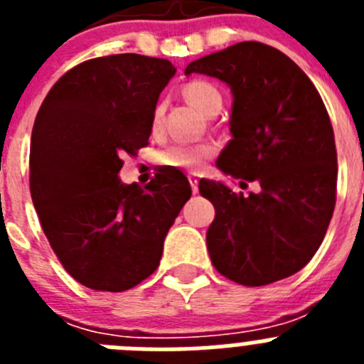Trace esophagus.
<instances>
[{"label": "esophagus", "mask_w": 364, "mask_h": 364, "mask_svg": "<svg viewBox=\"0 0 364 364\" xmlns=\"http://www.w3.org/2000/svg\"><path fill=\"white\" fill-rule=\"evenodd\" d=\"M188 178H189V186H191V191L198 193V176L193 175V173H189Z\"/></svg>", "instance_id": "1"}]
</instances>
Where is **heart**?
Instances as JSON below:
<instances>
[{
  "mask_svg": "<svg viewBox=\"0 0 364 364\" xmlns=\"http://www.w3.org/2000/svg\"><path fill=\"white\" fill-rule=\"evenodd\" d=\"M184 96L193 107L204 112L205 117H213L220 111L222 107V95L217 87L211 82L205 80H193L184 87ZM162 114L164 105H154L151 112V131L159 133L162 127ZM215 154L213 144H195V146H184V144H176L169 146L159 154V162L167 167H178V169H200L205 164V160L211 159Z\"/></svg>",
  "mask_w": 364,
  "mask_h": 364,
  "instance_id": "heart-1",
  "label": "heart"
}]
</instances>
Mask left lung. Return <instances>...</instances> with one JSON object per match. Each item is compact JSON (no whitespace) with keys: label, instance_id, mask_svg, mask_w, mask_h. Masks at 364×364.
<instances>
[{"label":"left lung","instance_id":"obj_1","mask_svg":"<svg viewBox=\"0 0 364 364\" xmlns=\"http://www.w3.org/2000/svg\"><path fill=\"white\" fill-rule=\"evenodd\" d=\"M233 95L231 140L217 167L231 178L259 182V193L198 182L215 205L205 242L230 281L264 286L290 277L319 250L336 208L337 151L319 92L281 50L242 41L189 63Z\"/></svg>","mask_w":364,"mask_h":364}]
</instances>
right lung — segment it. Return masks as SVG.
<instances>
[{
    "instance_id": "obj_1",
    "label": "right lung",
    "mask_w": 364,
    "mask_h": 364,
    "mask_svg": "<svg viewBox=\"0 0 364 364\" xmlns=\"http://www.w3.org/2000/svg\"><path fill=\"white\" fill-rule=\"evenodd\" d=\"M176 69L112 54L67 70L32 127L31 197L50 247L80 284L125 291L159 268L164 239L191 197L178 169L146 188L118 178L125 153L149 144L151 112Z\"/></svg>"
}]
</instances>
